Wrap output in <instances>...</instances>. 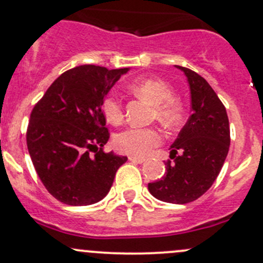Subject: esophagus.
Instances as JSON below:
<instances>
[{
    "mask_svg": "<svg viewBox=\"0 0 263 263\" xmlns=\"http://www.w3.org/2000/svg\"><path fill=\"white\" fill-rule=\"evenodd\" d=\"M128 160L131 161V162H135V163H143V162H145V158L136 157V156H129Z\"/></svg>",
    "mask_w": 263,
    "mask_h": 263,
    "instance_id": "esophagus-1",
    "label": "esophagus"
}]
</instances>
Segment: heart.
<instances>
[{
    "mask_svg": "<svg viewBox=\"0 0 263 263\" xmlns=\"http://www.w3.org/2000/svg\"><path fill=\"white\" fill-rule=\"evenodd\" d=\"M134 91L155 105L156 118L166 127H174L181 116L180 106L172 100V88L168 83L157 79H141L134 83ZM103 114L108 122L118 125L123 120V109L116 95H108L103 101ZM162 135L155 128L128 127L115 137L118 151L131 156H146L155 146L160 145Z\"/></svg>",
    "mask_w": 263,
    "mask_h": 263,
    "instance_id": "b5f03b06",
    "label": "heart"
}]
</instances>
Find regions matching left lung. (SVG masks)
Listing matches in <instances>:
<instances>
[{"instance_id":"left-lung-1","label":"left lung","mask_w":263,"mask_h":263,"mask_svg":"<svg viewBox=\"0 0 263 263\" xmlns=\"http://www.w3.org/2000/svg\"><path fill=\"white\" fill-rule=\"evenodd\" d=\"M187 77L192 115L171 146L163 177L148 183L157 200L183 204L201 197L220 174L230 148L226 108L203 77L176 66Z\"/></svg>"}]
</instances>
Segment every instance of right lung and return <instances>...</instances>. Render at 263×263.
<instances>
[{"mask_svg":"<svg viewBox=\"0 0 263 263\" xmlns=\"http://www.w3.org/2000/svg\"><path fill=\"white\" fill-rule=\"evenodd\" d=\"M129 68L83 65L63 72L31 112L27 148L47 191L70 206L107 195L126 156L103 152L109 134L103 101Z\"/></svg>","mask_w":263,"mask_h":263,"instance_id":"obj_1","label":"right lung"}]
</instances>
